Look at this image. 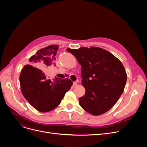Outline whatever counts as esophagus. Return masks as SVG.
Wrapping results in <instances>:
<instances>
[{
	"mask_svg": "<svg viewBox=\"0 0 147 147\" xmlns=\"http://www.w3.org/2000/svg\"><path fill=\"white\" fill-rule=\"evenodd\" d=\"M73 86H77V83L76 82H73Z\"/></svg>",
	"mask_w": 147,
	"mask_h": 147,
	"instance_id": "esophagus-1",
	"label": "esophagus"
}]
</instances>
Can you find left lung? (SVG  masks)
I'll list each match as a JSON object with an SVG mask.
<instances>
[{"mask_svg": "<svg viewBox=\"0 0 147 147\" xmlns=\"http://www.w3.org/2000/svg\"><path fill=\"white\" fill-rule=\"evenodd\" d=\"M82 66V84L86 90L79 104L87 112L102 115L116 104L123 92L127 75L120 61L104 49L91 47L67 49Z\"/></svg>", "mask_w": 147, "mask_h": 147, "instance_id": "8db88e82", "label": "left lung"}]
</instances>
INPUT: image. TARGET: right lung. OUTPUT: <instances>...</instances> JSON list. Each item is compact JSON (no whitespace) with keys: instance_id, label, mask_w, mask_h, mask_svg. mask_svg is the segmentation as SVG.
I'll list each match as a JSON object with an SVG mask.
<instances>
[{"instance_id":"1","label":"right lung","mask_w":147,"mask_h":147,"mask_svg":"<svg viewBox=\"0 0 147 147\" xmlns=\"http://www.w3.org/2000/svg\"><path fill=\"white\" fill-rule=\"evenodd\" d=\"M57 45H49L38 50L29 59L30 65H26L21 70L20 82L21 92L29 104L41 112L56 108L71 88L72 82L68 78H56L51 81L42 70L44 67L55 65Z\"/></svg>"}]
</instances>
